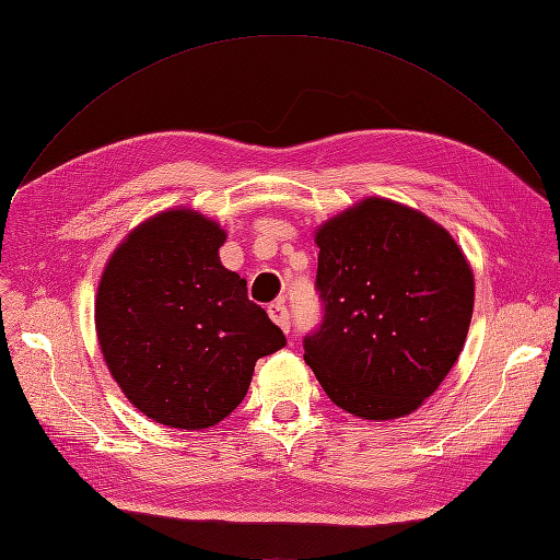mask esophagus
I'll list each match as a JSON object with an SVG mask.
<instances>
[{
  "mask_svg": "<svg viewBox=\"0 0 560 560\" xmlns=\"http://www.w3.org/2000/svg\"><path fill=\"white\" fill-rule=\"evenodd\" d=\"M267 315H270L275 325H279L288 334V329H290V313H288V306H285L283 300L272 302L270 306H267Z\"/></svg>",
  "mask_w": 560,
  "mask_h": 560,
  "instance_id": "34e87169",
  "label": "esophagus"
}]
</instances>
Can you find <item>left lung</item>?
<instances>
[{"label":"left lung","mask_w":560,"mask_h":560,"mask_svg":"<svg viewBox=\"0 0 560 560\" xmlns=\"http://www.w3.org/2000/svg\"><path fill=\"white\" fill-rule=\"evenodd\" d=\"M320 329L304 361L334 405L366 421L411 415L465 348L474 272L428 214L369 197L315 231Z\"/></svg>","instance_id":"left-lung-1"}]
</instances>
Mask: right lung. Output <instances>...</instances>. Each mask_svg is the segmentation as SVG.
I'll return each instance as SVG.
<instances>
[{
	"instance_id": "right-lung-1",
	"label": "right lung",
	"mask_w": 560,
	"mask_h": 560,
	"mask_svg": "<svg viewBox=\"0 0 560 560\" xmlns=\"http://www.w3.org/2000/svg\"><path fill=\"white\" fill-rule=\"evenodd\" d=\"M226 231L174 208L128 233L95 295V334L120 392L162 425L203 430L247 396L256 361L285 346L283 331L226 270Z\"/></svg>"
}]
</instances>
